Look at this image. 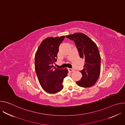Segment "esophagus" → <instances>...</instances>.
Segmentation results:
<instances>
[{
  "label": "esophagus",
  "mask_w": 125,
  "mask_h": 125,
  "mask_svg": "<svg viewBox=\"0 0 125 125\" xmlns=\"http://www.w3.org/2000/svg\"><path fill=\"white\" fill-rule=\"evenodd\" d=\"M68 71H69V72H74V69H73L68 68Z\"/></svg>",
  "instance_id": "1"
}]
</instances>
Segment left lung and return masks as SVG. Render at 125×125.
<instances>
[{
  "instance_id": "left-lung-1",
  "label": "left lung",
  "mask_w": 125,
  "mask_h": 125,
  "mask_svg": "<svg viewBox=\"0 0 125 125\" xmlns=\"http://www.w3.org/2000/svg\"><path fill=\"white\" fill-rule=\"evenodd\" d=\"M66 37L75 42L80 57L84 59L83 69L80 71L82 77L76 82L77 84L83 87L93 86L100 73L101 58L96 44L83 33H75L66 35Z\"/></svg>"
}]
</instances>
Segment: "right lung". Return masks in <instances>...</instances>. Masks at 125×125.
Segmentation results:
<instances>
[{
    "mask_svg": "<svg viewBox=\"0 0 125 125\" xmlns=\"http://www.w3.org/2000/svg\"><path fill=\"white\" fill-rule=\"evenodd\" d=\"M64 38L63 35L45 39L35 54V72L42 87L49 94H55L62 90L63 80L68 73L67 69L56 68L53 65L57 61L59 46Z\"/></svg>",
    "mask_w": 125,
    "mask_h": 125,
    "instance_id": "add662e5",
    "label": "right lung"
}]
</instances>
